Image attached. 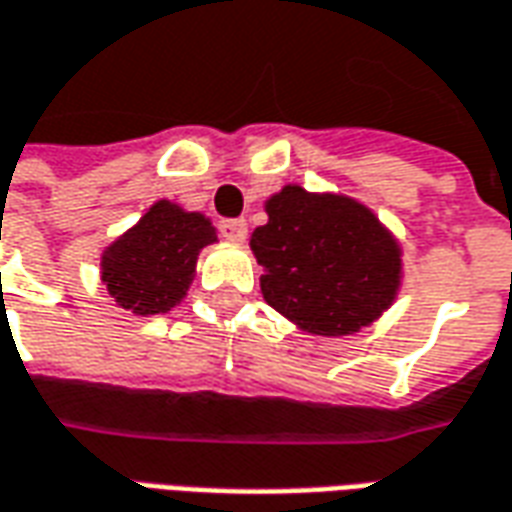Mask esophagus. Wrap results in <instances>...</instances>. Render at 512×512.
<instances>
[{"label": "esophagus", "instance_id": "esophagus-1", "mask_svg": "<svg viewBox=\"0 0 512 512\" xmlns=\"http://www.w3.org/2000/svg\"><path fill=\"white\" fill-rule=\"evenodd\" d=\"M221 235L227 238V241H235V244H241L246 238V221L244 219H224L219 224Z\"/></svg>", "mask_w": 512, "mask_h": 512}]
</instances>
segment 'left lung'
<instances>
[{
	"mask_svg": "<svg viewBox=\"0 0 512 512\" xmlns=\"http://www.w3.org/2000/svg\"><path fill=\"white\" fill-rule=\"evenodd\" d=\"M252 232L268 305L316 335H352L388 310L399 291L402 252L380 219L349 196L285 185Z\"/></svg>",
	"mask_w": 512,
	"mask_h": 512,
	"instance_id": "left-lung-1",
	"label": "left lung"
}]
</instances>
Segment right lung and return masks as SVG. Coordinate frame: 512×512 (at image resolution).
Masks as SVG:
<instances>
[{
    "instance_id": "1",
    "label": "right lung",
    "mask_w": 512,
    "mask_h": 512,
    "mask_svg": "<svg viewBox=\"0 0 512 512\" xmlns=\"http://www.w3.org/2000/svg\"><path fill=\"white\" fill-rule=\"evenodd\" d=\"M216 241V227L202 213H185L160 199L132 230L107 246L102 282L119 307L135 316L166 313L182 302L194 280L196 257Z\"/></svg>"
}]
</instances>
